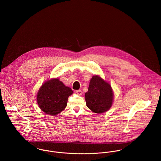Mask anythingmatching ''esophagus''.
<instances>
[{
  "instance_id": "1",
  "label": "esophagus",
  "mask_w": 161,
  "mask_h": 161,
  "mask_svg": "<svg viewBox=\"0 0 161 161\" xmlns=\"http://www.w3.org/2000/svg\"><path fill=\"white\" fill-rule=\"evenodd\" d=\"M76 93L78 96H81V95H82L83 92H82L81 90H77V91H76Z\"/></svg>"
}]
</instances>
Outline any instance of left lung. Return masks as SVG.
Returning <instances> with one entry per match:
<instances>
[{"instance_id": "left-lung-1", "label": "left lung", "mask_w": 161, "mask_h": 161, "mask_svg": "<svg viewBox=\"0 0 161 161\" xmlns=\"http://www.w3.org/2000/svg\"><path fill=\"white\" fill-rule=\"evenodd\" d=\"M86 106L94 113L102 114L110 109L114 101V92L110 85L99 75H94L85 93Z\"/></svg>"}]
</instances>
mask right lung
<instances>
[{
	"mask_svg": "<svg viewBox=\"0 0 161 161\" xmlns=\"http://www.w3.org/2000/svg\"><path fill=\"white\" fill-rule=\"evenodd\" d=\"M73 91L58 78L45 81L39 88L36 100L40 109L47 115L54 116L62 112L67 105L68 97Z\"/></svg>",
	"mask_w": 161,
	"mask_h": 161,
	"instance_id": "obj_1",
	"label": "right lung"
}]
</instances>
